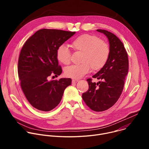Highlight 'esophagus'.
<instances>
[{
    "label": "esophagus",
    "instance_id": "1",
    "mask_svg": "<svg viewBox=\"0 0 149 149\" xmlns=\"http://www.w3.org/2000/svg\"><path fill=\"white\" fill-rule=\"evenodd\" d=\"M79 81L78 79H74L72 80V83H76V82H78Z\"/></svg>",
    "mask_w": 149,
    "mask_h": 149
}]
</instances>
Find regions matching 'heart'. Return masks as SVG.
Segmentation results:
<instances>
[{
  "mask_svg": "<svg viewBox=\"0 0 149 149\" xmlns=\"http://www.w3.org/2000/svg\"><path fill=\"white\" fill-rule=\"evenodd\" d=\"M74 52L81 53L78 65H72L65 69V74L72 78H80L88 72L91 68L94 71L101 69L107 63L110 55V47L104 40L93 35L83 34L71 42ZM58 61L63 65L71 62V52L64 45H60L56 52Z\"/></svg>",
  "mask_w": 149,
  "mask_h": 149,
  "instance_id": "b5f03b06",
  "label": "heart"
}]
</instances>
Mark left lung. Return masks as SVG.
<instances>
[{
	"label": "left lung",
	"instance_id": "obj_1",
	"mask_svg": "<svg viewBox=\"0 0 149 149\" xmlns=\"http://www.w3.org/2000/svg\"><path fill=\"white\" fill-rule=\"evenodd\" d=\"M107 37L110 55L105 65L93 78L100 80L92 82L87 79L89 88L82 97L88 107L94 111L107 110L117 101L123 90L125 77L129 71V59L122 42L113 33L97 29Z\"/></svg>",
	"mask_w": 149,
	"mask_h": 149
}]
</instances>
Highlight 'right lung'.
Masks as SVG:
<instances>
[{
    "mask_svg": "<svg viewBox=\"0 0 149 149\" xmlns=\"http://www.w3.org/2000/svg\"><path fill=\"white\" fill-rule=\"evenodd\" d=\"M75 33L40 29L22 47L18 60V75L21 88L34 108L42 111L52 110L59 104L65 89L71 84V78L52 81L48 78L62 73L56 50Z\"/></svg>",
    "mask_w": 149,
    "mask_h": 149,
    "instance_id": "right-lung-1",
    "label": "right lung"
}]
</instances>
